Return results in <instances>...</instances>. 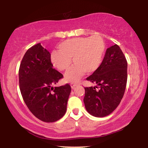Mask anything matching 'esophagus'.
<instances>
[{"label": "esophagus", "mask_w": 148, "mask_h": 148, "mask_svg": "<svg viewBox=\"0 0 148 148\" xmlns=\"http://www.w3.org/2000/svg\"><path fill=\"white\" fill-rule=\"evenodd\" d=\"M77 85L78 84H71V88L72 89H74V88H75V87H76Z\"/></svg>", "instance_id": "obj_1"}]
</instances>
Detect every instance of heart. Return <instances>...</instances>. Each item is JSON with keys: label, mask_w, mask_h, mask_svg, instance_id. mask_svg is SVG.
<instances>
[{"label": "heart", "mask_w": 148, "mask_h": 148, "mask_svg": "<svg viewBox=\"0 0 148 148\" xmlns=\"http://www.w3.org/2000/svg\"><path fill=\"white\" fill-rule=\"evenodd\" d=\"M59 49L51 52V61L59 71H64L73 57L75 64L64 74L65 82L73 84L78 82L86 72L92 73L101 67L106 46L102 37L94 36L66 40L60 44Z\"/></svg>", "instance_id": "b5f03b06"}]
</instances>
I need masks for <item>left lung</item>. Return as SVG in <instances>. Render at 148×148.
Returning <instances> with one entry per match:
<instances>
[{"instance_id":"8db88e82","label":"left lung","mask_w":148,"mask_h":148,"mask_svg":"<svg viewBox=\"0 0 148 148\" xmlns=\"http://www.w3.org/2000/svg\"><path fill=\"white\" fill-rule=\"evenodd\" d=\"M86 79L97 84L85 87L84 102L87 112L97 117L108 116L121 102L127 80V60L117 44L107 48L101 67Z\"/></svg>"}]
</instances>
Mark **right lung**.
I'll use <instances>...</instances> for the list:
<instances>
[{"mask_svg": "<svg viewBox=\"0 0 148 148\" xmlns=\"http://www.w3.org/2000/svg\"><path fill=\"white\" fill-rule=\"evenodd\" d=\"M48 50L40 43L27 50L19 66L20 91L32 114L42 121H57L66 113L69 84L53 87L63 76L53 69Z\"/></svg>", "mask_w": 148, "mask_h": 148, "instance_id": "right-lung-1", "label": "right lung"}]
</instances>
